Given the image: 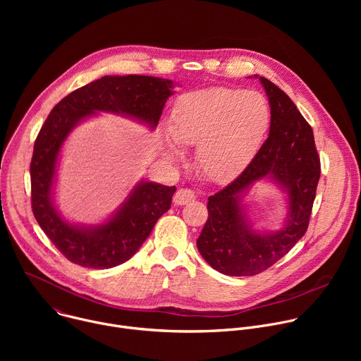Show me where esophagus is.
<instances>
[{
	"mask_svg": "<svg viewBox=\"0 0 361 361\" xmlns=\"http://www.w3.org/2000/svg\"><path fill=\"white\" fill-rule=\"evenodd\" d=\"M194 198H195V192H194L192 190H190V188H181V190H178V191L176 192V195H174V202H176L177 205H185V204L194 201Z\"/></svg>",
	"mask_w": 361,
	"mask_h": 361,
	"instance_id": "obj_1",
	"label": "esophagus"
}]
</instances>
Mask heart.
<instances>
[{
    "label": "heart",
    "mask_w": 361,
    "mask_h": 361,
    "mask_svg": "<svg viewBox=\"0 0 361 361\" xmlns=\"http://www.w3.org/2000/svg\"><path fill=\"white\" fill-rule=\"evenodd\" d=\"M270 126L271 110L263 94L228 87L198 90L176 101L163 149L178 160L183 147L197 145L201 173L224 183L250 166Z\"/></svg>",
    "instance_id": "1"
}]
</instances>
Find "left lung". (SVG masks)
Returning <instances> with one entry per match:
<instances>
[{"mask_svg": "<svg viewBox=\"0 0 361 361\" xmlns=\"http://www.w3.org/2000/svg\"><path fill=\"white\" fill-rule=\"evenodd\" d=\"M271 110L269 138L250 166L227 187L209 197V219L197 240L202 259L226 276H255L284 257L305 234L320 180V159L313 130L290 97L264 77ZM267 178L288 194V220L279 232H255L242 195Z\"/></svg>", "mask_w": 361, "mask_h": 361, "instance_id": "obj_1", "label": "left lung"}]
</instances>
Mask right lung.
<instances>
[{"label":"right lung","instance_id":"add662e5","mask_svg":"<svg viewBox=\"0 0 361 361\" xmlns=\"http://www.w3.org/2000/svg\"><path fill=\"white\" fill-rule=\"evenodd\" d=\"M173 94V81L149 75H104L67 97L51 110L34 142L31 205L47 237L71 263L88 269H111L126 263L170 210L176 187L140 181L120 209L98 226L66 221L53 201V184L61 147L71 130L98 111L123 114L157 127Z\"/></svg>","mask_w":361,"mask_h":361}]
</instances>
